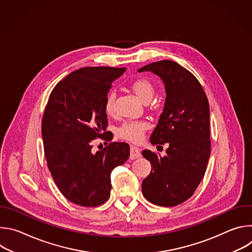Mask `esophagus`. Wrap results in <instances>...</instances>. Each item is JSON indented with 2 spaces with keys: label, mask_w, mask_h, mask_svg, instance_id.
<instances>
[{
  "label": "esophagus",
  "mask_w": 252,
  "mask_h": 252,
  "mask_svg": "<svg viewBox=\"0 0 252 252\" xmlns=\"http://www.w3.org/2000/svg\"><path fill=\"white\" fill-rule=\"evenodd\" d=\"M140 156H141V154H140L139 149L136 148V147L131 146V147H130V156H129V158H130L131 159H135V158H140Z\"/></svg>",
  "instance_id": "obj_1"
}]
</instances>
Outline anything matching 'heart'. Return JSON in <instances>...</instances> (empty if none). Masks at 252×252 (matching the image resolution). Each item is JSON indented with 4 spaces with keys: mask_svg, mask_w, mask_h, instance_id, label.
Listing matches in <instances>:
<instances>
[{
    "mask_svg": "<svg viewBox=\"0 0 252 252\" xmlns=\"http://www.w3.org/2000/svg\"><path fill=\"white\" fill-rule=\"evenodd\" d=\"M131 90L133 93L141 99L143 102H149L154 94L155 88L151 82L145 79H139L132 83ZM114 102H115V94H109L105 98L104 102V111L107 115H112L114 113ZM149 125L142 121H129L126 122L119 128V134L129 141L139 142L145 136V132L148 129Z\"/></svg>",
    "mask_w": 252,
    "mask_h": 252,
    "instance_id": "heart-1",
    "label": "heart"
}]
</instances>
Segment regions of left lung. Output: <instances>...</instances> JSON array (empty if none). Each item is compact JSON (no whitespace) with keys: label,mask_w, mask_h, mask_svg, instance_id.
Listing matches in <instances>:
<instances>
[{"label":"left lung","mask_w":252,"mask_h":252,"mask_svg":"<svg viewBox=\"0 0 252 252\" xmlns=\"http://www.w3.org/2000/svg\"><path fill=\"white\" fill-rule=\"evenodd\" d=\"M137 71H152L164 85L163 112L151 142L169 146L162 158L149 150L141 153L152 164L142 194L154 204L175 206L193 194L205 173L210 156L208 100L197 79L175 62L159 61Z\"/></svg>","instance_id":"left-lung-1"}]
</instances>
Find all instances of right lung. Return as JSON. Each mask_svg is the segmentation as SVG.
<instances>
[{"label":"right lung","instance_id":"obj_1","mask_svg":"<svg viewBox=\"0 0 252 252\" xmlns=\"http://www.w3.org/2000/svg\"><path fill=\"white\" fill-rule=\"evenodd\" d=\"M126 67L88 66L61 81L50 94L42 135L49 170L63 195L81 206H97L111 195V173L129 157L126 142H113L93 153L92 141L102 137L107 117L105 98ZM104 132L102 133V131Z\"/></svg>","mask_w":252,"mask_h":252}]
</instances>
